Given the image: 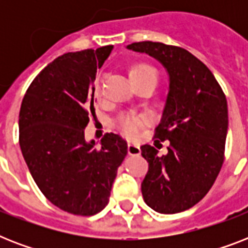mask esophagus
I'll return each mask as SVG.
<instances>
[{"label": "esophagus", "mask_w": 248, "mask_h": 248, "mask_svg": "<svg viewBox=\"0 0 248 248\" xmlns=\"http://www.w3.org/2000/svg\"><path fill=\"white\" fill-rule=\"evenodd\" d=\"M127 153L130 155H140V147L138 144L128 143L127 144Z\"/></svg>", "instance_id": "1"}]
</instances>
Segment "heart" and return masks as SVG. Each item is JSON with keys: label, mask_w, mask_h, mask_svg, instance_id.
I'll return each mask as SVG.
<instances>
[{"label": "heart", "mask_w": 248, "mask_h": 248, "mask_svg": "<svg viewBox=\"0 0 248 248\" xmlns=\"http://www.w3.org/2000/svg\"><path fill=\"white\" fill-rule=\"evenodd\" d=\"M128 76L131 82H138V81H143L148 78H155L157 79V72L153 67L148 65V64H135L130 68ZM95 91L96 93H100V85L96 83L95 86ZM147 124V118L143 116H122L117 120V127L124 135L128 138H134L138 135L139 128L143 124Z\"/></svg>", "instance_id": "1"}]
</instances>
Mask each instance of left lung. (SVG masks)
Returning <instances> with one entry per match:
<instances>
[{
    "label": "left lung",
    "instance_id": "8db88e82",
    "mask_svg": "<svg viewBox=\"0 0 248 248\" xmlns=\"http://www.w3.org/2000/svg\"><path fill=\"white\" fill-rule=\"evenodd\" d=\"M126 47L148 54L169 75V93L155 139L169 140L167 155L141 145L148 172L141 183L145 203L159 214L193 207L215 183L224 161L228 134L227 97L211 71L185 48L161 42Z\"/></svg>",
    "mask_w": 248,
    "mask_h": 248
}]
</instances>
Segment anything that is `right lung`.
Returning a JSON list of instances; mask_svg holds the SVG:
<instances>
[{
    "instance_id": "1",
    "label": "right lung",
    "mask_w": 248,
    "mask_h": 248,
    "mask_svg": "<svg viewBox=\"0 0 248 248\" xmlns=\"http://www.w3.org/2000/svg\"><path fill=\"white\" fill-rule=\"evenodd\" d=\"M113 46L68 52L33 79L19 113V144L37 186L52 204L81 216L108 204L127 143L105 134L100 147L86 141L93 116V81Z\"/></svg>"
}]
</instances>
